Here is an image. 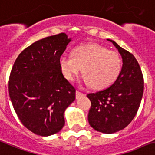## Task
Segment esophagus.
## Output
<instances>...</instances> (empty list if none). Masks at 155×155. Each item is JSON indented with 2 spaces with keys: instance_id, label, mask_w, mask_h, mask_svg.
Masks as SVG:
<instances>
[{
  "instance_id": "34e87169",
  "label": "esophagus",
  "mask_w": 155,
  "mask_h": 155,
  "mask_svg": "<svg viewBox=\"0 0 155 155\" xmlns=\"http://www.w3.org/2000/svg\"><path fill=\"white\" fill-rule=\"evenodd\" d=\"M82 96H84L83 93H81V92H80V91H78V90H77V91H76V97H77V98H79V97H82Z\"/></svg>"
}]
</instances>
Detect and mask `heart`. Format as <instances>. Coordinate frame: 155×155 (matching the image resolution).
<instances>
[{
    "instance_id": "heart-1",
    "label": "heart",
    "mask_w": 155,
    "mask_h": 155,
    "mask_svg": "<svg viewBox=\"0 0 155 155\" xmlns=\"http://www.w3.org/2000/svg\"><path fill=\"white\" fill-rule=\"evenodd\" d=\"M61 70L65 78L74 81L82 68L84 81L90 87L101 90L117 79L122 68L119 54L101 45L91 43L74 48L72 57L63 55L59 59Z\"/></svg>"
}]
</instances>
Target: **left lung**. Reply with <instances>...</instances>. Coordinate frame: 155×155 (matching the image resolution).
Here are the masks:
<instances>
[{
	"label": "left lung",
	"instance_id": "1",
	"mask_svg": "<svg viewBox=\"0 0 155 155\" xmlns=\"http://www.w3.org/2000/svg\"><path fill=\"white\" fill-rule=\"evenodd\" d=\"M111 41L122 58V68L114 84L98 92L88 94L91 107L88 121L95 130L113 134L127 127L140 106L144 80L138 61L133 54Z\"/></svg>",
	"mask_w": 155,
	"mask_h": 155
}]
</instances>
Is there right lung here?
Masks as SVG:
<instances>
[{
  "instance_id": "1",
  "label": "right lung",
  "mask_w": 155,
  "mask_h": 155,
  "mask_svg": "<svg viewBox=\"0 0 155 155\" xmlns=\"http://www.w3.org/2000/svg\"><path fill=\"white\" fill-rule=\"evenodd\" d=\"M70 41L61 33L36 41L18 55L11 70L8 93L15 112L38 135L59 132L65 125V109L75 100L76 90L59 65Z\"/></svg>"
}]
</instances>
